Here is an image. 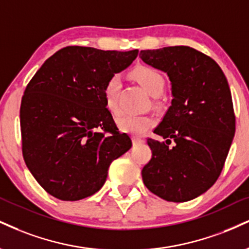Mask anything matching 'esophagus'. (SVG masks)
Wrapping results in <instances>:
<instances>
[{"label": "esophagus", "instance_id": "esophagus-1", "mask_svg": "<svg viewBox=\"0 0 249 249\" xmlns=\"http://www.w3.org/2000/svg\"><path fill=\"white\" fill-rule=\"evenodd\" d=\"M132 140H133V143H134V145H137V143H140V142H143L142 138H140V137H136V136H133V137H132Z\"/></svg>", "mask_w": 249, "mask_h": 249}]
</instances>
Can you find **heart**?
Segmentation results:
<instances>
[{
	"mask_svg": "<svg viewBox=\"0 0 249 249\" xmlns=\"http://www.w3.org/2000/svg\"><path fill=\"white\" fill-rule=\"evenodd\" d=\"M132 75L139 85L145 89L151 96H158L163 91L164 80L162 75L155 71L154 68L142 67L137 68L133 71ZM119 83H121V76L113 75L109 79L104 87V98L107 109L111 111H117L118 104H117V92L119 89ZM117 126L121 131L130 134H142L148 130L153 125V118L148 116H137L130 115V113H124L117 118Z\"/></svg>",
	"mask_w": 249,
	"mask_h": 249,
	"instance_id": "1",
	"label": "heart"
}]
</instances>
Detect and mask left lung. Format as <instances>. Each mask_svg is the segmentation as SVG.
Segmentation results:
<instances>
[{
  "label": "left lung",
  "mask_w": 249,
  "mask_h": 249,
  "mask_svg": "<svg viewBox=\"0 0 249 249\" xmlns=\"http://www.w3.org/2000/svg\"><path fill=\"white\" fill-rule=\"evenodd\" d=\"M145 64L167 73L172 104L148 139L152 159L142 168L147 189L168 202H188L208 191L229 154L235 117L219 65L189 46L140 51Z\"/></svg>",
  "instance_id": "obj_1"
}]
</instances>
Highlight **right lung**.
Wrapping results in <instances>:
<instances>
[{"label":"right lung","mask_w":249,"mask_h":249,"mask_svg":"<svg viewBox=\"0 0 249 249\" xmlns=\"http://www.w3.org/2000/svg\"><path fill=\"white\" fill-rule=\"evenodd\" d=\"M138 52L67 46L29 82L19 112L24 161L55 198L79 200L97 193L110 163L132 146L107 110L104 87Z\"/></svg>","instance_id":"1"}]
</instances>
